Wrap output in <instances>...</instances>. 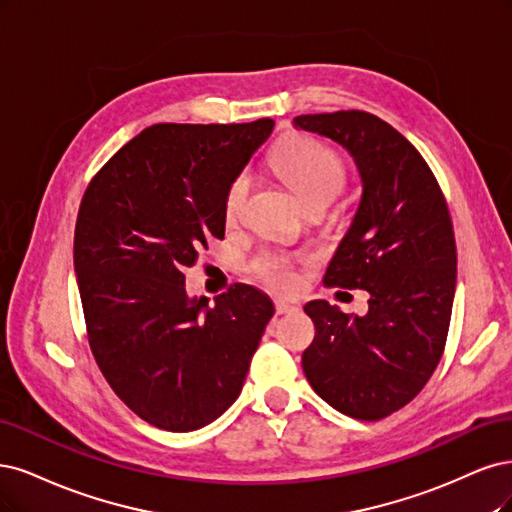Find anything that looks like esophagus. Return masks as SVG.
I'll use <instances>...</instances> for the list:
<instances>
[{
	"label": "esophagus",
	"instance_id": "obj_1",
	"mask_svg": "<svg viewBox=\"0 0 512 512\" xmlns=\"http://www.w3.org/2000/svg\"><path fill=\"white\" fill-rule=\"evenodd\" d=\"M274 310H276V315H287V312L298 310V306H295L293 302H287V300H276Z\"/></svg>",
	"mask_w": 512,
	"mask_h": 512
}]
</instances>
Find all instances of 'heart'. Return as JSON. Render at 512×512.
Listing matches in <instances>:
<instances>
[{"label":"heart","instance_id":"obj_1","mask_svg":"<svg viewBox=\"0 0 512 512\" xmlns=\"http://www.w3.org/2000/svg\"><path fill=\"white\" fill-rule=\"evenodd\" d=\"M272 166L283 176L289 187L298 193L304 202L315 200V197L327 195L336 197L346 183V163L323 142L295 134L280 142L272 153ZM251 180L246 174H240L225 195V219L234 223L244 206L246 195H249ZM293 261L280 255H263L255 259L253 274L270 287L287 289L293 283Z\"/></svg>","mask_w":512,"mask_h":512}]
</instances>
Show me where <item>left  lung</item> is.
Instances as JSON below:
<instances>
[{
    "mask_svg": "<svg viewBox=\"0 0 512 512\" xmlns=\"http://www.w3.org/2000/svg\"><path fill=\"white\" fill-rule=\"evenodd\" d=\"M293 123L336 140L357 163L364 193L323 283L370 293L366 317L325 300L304 306L317 332L302 368L342 415L385 419L417 398L447 344L457 280L449 206L421 153L376 114H300Z\"/></svg>",
    "mask_w": 512,
    "mask_h": 512,
    "instance_id": "8db88e82",
    "label": "left lung"
}]
</instances>
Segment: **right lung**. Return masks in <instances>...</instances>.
I'll list each match as a JSON object with an SVG mask.
<instances>
[{"instance_id": "obj_1", "label": "right lung", "mask_w": 512, "mask_h": 512, "mask_svg": "<svg viewBox=\"0 0 512 512\" xmlns=\"http://www.w3.org/2000/svg\"><path fill=\"white\" fill-rule=\"evenodd\" d=\"M274 121L157 123L82 195L74 270L91 353L112 391L159 430L193 432L236 402L274 306L236 283L187 298L185 268L225 236V195Z\"/></svg>"}]
</instances>
